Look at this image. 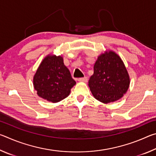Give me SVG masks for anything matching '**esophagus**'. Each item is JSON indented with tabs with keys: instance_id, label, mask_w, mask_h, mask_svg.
<instances>
[{
	"instance_id": "34e87169",
	"label": "esophagus",
	"mask_w": 156,
	"mask_h": 156,
	"mask_svg": "<svg viewBox=\"0 0 156 156\" xmlns=\"http://www.w3.org/2000/svg\"><path fill=\"white\" fill-rule=\"evenodd\" d=\"M87 77H83V78H78V80L79 81V82H87Z\"/></svg>"
}]
</instances>
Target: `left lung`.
<instances>
[{"label":"left lung","instance_id":"8db88e82","mask_svg":"<svg viewBox=\"0 0 156 156\" xmlns=\"http://www.w3.org/2000/svg\"><path fill=\"white\" fill-rule=\"evenodd\" d=\"M130 78L122 59L109 50L98 57L89 87L94 97L102 103L115 102L127 91Z\"/></svg>","mask_w":156,"mask_h":156}]
</instances>
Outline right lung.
I'll return each instance as SVG.
<instances>
[{
    "label": "right lung",
    "instance_id": "right-lung-1",
    "mask_svg": "<svg viewBox=\"0 0 156 156\" xmlns=\"http://www.w3.org/2000/svg\"><path fill=\"white\" fill-rule=\"evenodd\" d=\"M76 84L64 65L62 56L54 54L44 58L33 78L34 87L38 96L53 103L67 98Z\"/></svg>",
    "mask_w": 156,
    "mask_h": 156
}]
</instances>
